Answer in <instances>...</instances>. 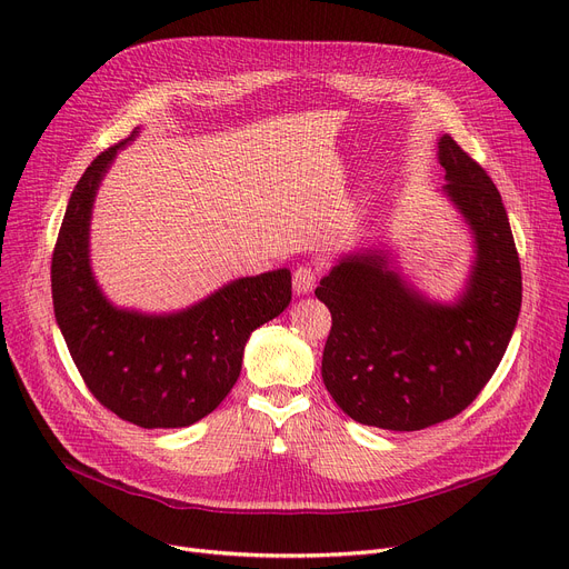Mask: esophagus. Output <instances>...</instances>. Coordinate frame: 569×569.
Returning a JSON list of instances; mask_svg holds the SVG:
<instances>
[{"mask_svg": "<svg viewBox=\"0 0 569 569\" xmlns=\"http://www.w3.org/2000/svg\"><path fill=\"white\" fill-rule=\"evenodd\" d=\"M320 274H322V269H320V264H316V262H302V264H297V269L292 272V290H295L297 295L311 292V290L316 288Z\"/></svg>", "mask_w": 569, "mask_h": 569, "instance_id": "obj_1", "label": "esophagus"}]
</instances>
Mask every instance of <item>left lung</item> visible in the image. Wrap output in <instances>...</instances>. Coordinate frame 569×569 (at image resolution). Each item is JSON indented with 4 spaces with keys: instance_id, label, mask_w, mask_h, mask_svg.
<instances>
[{
    "instance_id": "8db88e82",
    "label": "left lung",
    "mask_w": 569,
    "mask_h": 569,
    "mask_svg": "<svg viewBox=\"0 0 569 569\" xmlns=\"http://www.w3.org/2000/svg\"><path fill=\"white\" fill-rule=\"evenodd\" d=\"M438 161L442 193L475 237L459 300L417 292L382 251L343 256L316 288L332 313L322 382L367 427L420 431L466 410L498 369L521 311L519 253L496 184L447 133Z\"/></svg>"
}]
</instances>
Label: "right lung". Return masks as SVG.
<instances>
[{"instance_id": "right-lung-1", "label": "right lung", "mask_w": 569, "mask_h": 569, "mask_svg": "<svg viewBox=\"0 0 569 569\" xmlns=\"http://www.w3.org/2000/svg\"><path fill=\"white\" fill-rule=\"evenodd\" d=\"M133 136L101 152L69 198L52 251V305L97 401L136 427L177 429L202 420L228 397L251 332L290 305V269L230 281L177 313L110 305L89 264V219L106 170Z\"/></svg>"}]
</instances>
